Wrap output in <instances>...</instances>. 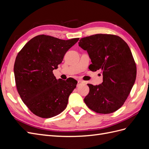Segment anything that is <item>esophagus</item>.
<instances>
[{
  "instance_id": "esophagus-1",
  "label": "esophagus",
  "mask_w": 149,
  "mask_h": 149,
  "mask_svg": "<svg viewBox=\"0 0 149 149\" xmlns=\"http://www.w3.org/2000/svg\"><path fill=\"white\" fill-rule=\"evenodd\" d=\"M83 83H84V81H81V80H79L78 81V84H77V86H79L80 85L83 84Z\"/></svg>"
}]
</instances>
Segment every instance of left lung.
Masks as SVG:
<instances>
[{"mask_svg":"<svg viewBox=\"0 0 149 149\" xmlns=\"http://www.w3.org/2000/svg\"><path fill=\"white\" fill-rule=\"evenodd\" d=\"M79 46L86 50L92 71L102 70L103 82L88 84L89 92L84 101L90 109L110 114L124 104L136 78V65L130 48L119 36L96 34L81 38Z\"/></svg>","mask_w":149,"mask_h":149,"instance_id":"obj_1","label":"left lung"}]
</instances>
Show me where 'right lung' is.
Here are the masks:
<instances>
[{
  "instance_id": "obj_1",
  "label": "right lung",
  "mask_w": 149,
  "mask_h": 149,
  "mask_svg": "<svg viewBox=\"0 0 149 149\" xmlns=\"http://www.w3.org/2000/svg\"><path fill=\"white\" fill-rule=\"evenodd\" d=\"M79 39L64 40L40 35L31 38L18 53L13 68L17 91L36 116L50 118L66 107L78 82L74 79H56L53 70L58 68L66 52Z\"/></svg>"
}]
</instances>
